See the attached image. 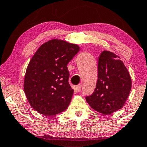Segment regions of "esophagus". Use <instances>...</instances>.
Segmentation results:
<instances>
[{
    "mask_svg": "<svg viewBox=\"0 0 147 147\" xmlns=\"http://www.w3.org/2000/svg\"><path fill=\"white\" fill-rule=\"evenodd\" d=\"M75 90L77 92H80L81 90V85L79 84V85H77V86H75Z\"/></svg>",
    "mask_w": 147,
    "mask_h": 147,
    "instance_id": "obj_1",
    "label": "esophagus"
}]
</instances>
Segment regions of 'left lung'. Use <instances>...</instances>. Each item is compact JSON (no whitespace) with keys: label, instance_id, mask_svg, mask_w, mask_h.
<instances>
[{"label":"left lung","instance_id":"1","mask_svg":"<svg viewBox=\"0 0 147 147\" xmlns=\"http://www.w3.org/2000/svg\"><path fill=\"white\" fill-rule=\"evenodd\" d=\"M98 60L96 88L86 99L96 112L108 115L123 107L130 93L131 79L119 57L112 52L102 51Z\"/></svg>","mask_w":147,"mask_h":147}]
</instances>
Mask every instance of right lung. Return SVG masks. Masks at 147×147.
Segmentation results:
<instances>
[{"mask_svg":"<svg viewBox=\"0 0 147 147\" xmlns=\"http://www.w3.org/2000/svg\"><path fill=\"white\" fill-rule=\"evenodd\" d=\"M79 47L61 40H49L37 50L26 68L24 93L40 114L54 116L68 108L73 94L67 64Z\"/></svg>","mask_w":147,"mask_h":147,"instance_id":"obj_1","label":"right lung"}]
</instances>
